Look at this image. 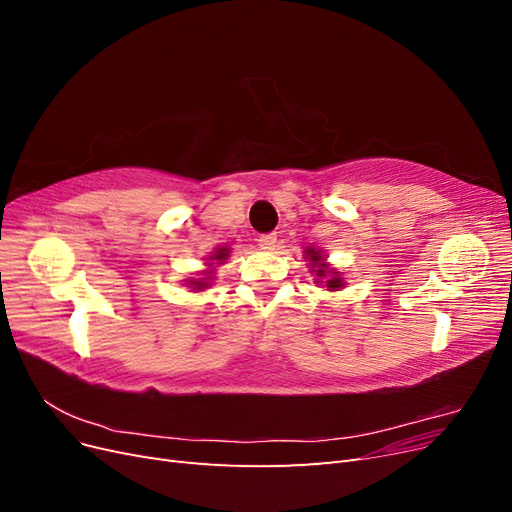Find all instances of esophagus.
I'll return each instance as SVG.
<instances>
[{
  "label": "esophagus",
  "instance_id": "obj_1",
  "mask_svg": "<svg viewBox=\"0 0 512 512\" xmlns=\"http://www.w3.org/2000/svg\"><path fill=\"white\" fill-rule=\"evenodd\" d=\"M258 245H260V250H265V252H273L275 247H277V235H262L260 239H258Z\"/></svg>",
  "mask_w": 512,
  "mask_h": 512
}]
</instances>
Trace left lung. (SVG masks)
<instances>
[{
  "label": "left lung",
  "mask_w": 512,
  "mask_h": 512,
  "mask_svg": "<svg viewBox=\"0 0 512 512\" xmlns=\"http://www.w3.org/2000/svg\"><path fill=\"white\" fill-rule=\"evenodd\" d=\"M303 258L307 260L309 273L316 275V282H314V284H318V286H322V288H327V290H331V292L342 290V288L346 286L344 275L339 273V269H335V267L329 265V262H327L329 256L324 254L322 250H318V247L307 245L305 252H303Z\"/></svg>",
  "instance_id": "obj_1"
}]
</instances>
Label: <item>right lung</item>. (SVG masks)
<instances>
[{
    "instance_id": "1",
    "label": "right lung",
    "mask_w": 512,
    "mask_h": 512,
    "mask_svg": "<svg viewBox=\"0 0 512 512\" xmlns=\"http://www.w3.org/2000/svg\"><path fill=\"white\" fill-rule=\"evenodd\" d=\"M230 247H215V250L205 258L207 262H205V267L207 269H203V271H198V273H194L192 277H188V280H183L185 282V286H190L192 288V292H203V290H207V288H211L213 286V280H215V267H220V265H224V262L228 260V256H230Z\"/></svg>"
}]
</instances>
